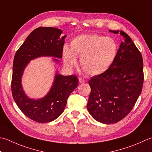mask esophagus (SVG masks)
Here are the masks:
<instances>
[{"mask_svg": "<svg viewBox=\"0 0 152 152\" xmlns=\"http://www.w3.org/2000/svg\"><path fill=\"white\" fill-rule=\"evenodd\" d=\"M78 80H79V84H83V83L85 82V80L81 78H79Z\"/></svg>", "mask_w": 152, "mask_h": 152, "instance_id": "34e87169", "label": "esophagus"}]
</instances>
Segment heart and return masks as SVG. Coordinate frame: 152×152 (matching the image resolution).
<instances>
[{"label": "heart", "mask_w": 152, "mask_h": 152, "mask_svg": "<svg viewBox=\"0 0 152 152\" xmlns=\"http://www.w3.org/2000/svg\"><path fill=\"white\" fill-rule=\"evenodd\" d=\"M118 52V45L113 38L97 34H82L74 38L70 49L64 46L62 57L66 66L76 64V56H80L82 69L89 75L105 72L113 63Z\"/></svg>", "instance_id": "1"}]
</instances>
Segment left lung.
<instances>
[{
    "instance_id": "obj_1",
    "label": "left lung",
    "mask_w": 152,
    "mask_h": 152,
    "mask_svg": "<svg viewBox=\"0 0 152 152\" xmlns=\"http://www.w3.org/2000/svg\"><path fill=\"white\" fill-rule=\"evenodd\" d=\"M113 63L105 72L89 81L91 92L87 109L95 120L103 124L121 121L132 109L140 95L144 82L143 59L131 38L123 31Z\"/></svg>"
}]
</instances>
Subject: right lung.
I'll return each mask as SVG.
<instances>
[{
  "label": "right lung",
  "instance_id": "1",
  "mask_svg": "<svg viewBox=\"0 0 152 152\" xmlns=\"http://www.w3.org/2000/svg\"><path fill=\"white\" fill-rule=\"evenodd\" d=\"M62 31L52 27L34 29L17 50L13 62L12 93L19 109L26 117L37 123H45L57 118L63 113L70 94L78 86L75 75L62 76L56 72L52 87L45 96L31 99L23 90L22 77L29 61L41 56H51L56 63L61 58L64 39Z\"/></svg>",
  "mask_w": 152,
  "mask_h": 152
}]
</instances>
